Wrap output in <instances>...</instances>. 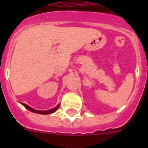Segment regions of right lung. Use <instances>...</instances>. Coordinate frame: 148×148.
Masks as SVG:
<instances>
[{"label":"right lung","mask_w":148,"mask_h":148,"mask_svg":"<svg viewBox=\"0 0 148 148\" xmlns=\"http://www.w3.org/2000/svg\"><path fill=\"white\" fill-rule=\"evenodd\" d=\"M22 105L27 109V110H29V111L32 112H35V113H39V114H50V113H52V112H55L57 109H58V107H59V104H58V106L55 107V108H53L51 109H49V110H44V111H42V110H36V109H34L32 108H31L30 106H27L26 104H24V103H22Z\"/></svg>","instance_id":"obj_1"}]
</instances>
